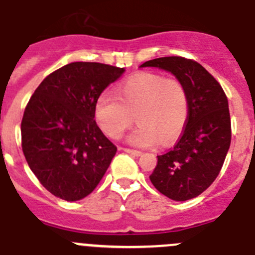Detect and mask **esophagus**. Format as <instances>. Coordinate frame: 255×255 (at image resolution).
I'll use <instances>...</instances> for the list:
<instances>
[{"label": "esophagus", "mask_w": 255, "mask_h": 255, "mask_svg": "<svg viewBox=\"0 0 255 255\" xmlns=\"http://www.w3.org/2000/svg\"><path fill=\"white\" fill-rule=\"evenodd\" d=\"M123 150L125 151V153H129V154H131V155H135V156H140L141 154H143L140 150H134V149H129V148H124Z\"/></svg>", "instance_id": "34e87169"}]
</instances>
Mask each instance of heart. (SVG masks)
Segmentation results:
<instances>
[{"mask_svg": "<svg viewBox=\"0 0 255 255\" xmlns=\"http://www.w3.org/2000/svg\"><path fill=\"white\" fill-rule=\"evenodd\" d=\"M188 95L181 82L159 73L135 74L118 87V97L102 93L95 104V118L102 131L119 139L135 120L128 143L169 145L183 131L188 119Z\"/></svg>", "mask_w": 255, "mask_h": 255, "instance_id": "obj_1", "label": "heart"}]
</instances>
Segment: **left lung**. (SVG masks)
Segmentation results:
<instances>
[{
    "label": "left lung",
    "instance_id": "8db88e82",
    "mask_svg": "<svg viewBox=\"0 0 255 255\" xmlns=\"http://www.w3.org/2000/svg\"><path fill=\"white\" fill-rule=\"evenodd\" d=\"M173 74L188 95V119L172 150L158 155L150 174L156 190L173 201H187L204 192L220 173L231 141L226 95L219 82L201 64L182 57L148 60Z\"/></svg>",
    "mask_w": 255,
    "mask_h": 255
}]
</instances>
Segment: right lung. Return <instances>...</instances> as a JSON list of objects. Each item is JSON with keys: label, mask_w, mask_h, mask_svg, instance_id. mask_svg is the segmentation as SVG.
Instances as JSON below:
<instances>
[{"label": "right lung", "mask_w": 255, "mask_h": 255, "mask_svg": "<svg viewBox=\"0 0 255 255\" xmlns=\"http://www.w3.org/2000/svg\"><path fill=\"white\" fill-rule=\"evenodd\" d=\"M124 72L102 63H69L31 96L21 121L22 151L32 173L57 197L82 200L106 173L118 148L96 124L95 104Z\"/></svg>", "instance_id": "1"}]
</instances>
